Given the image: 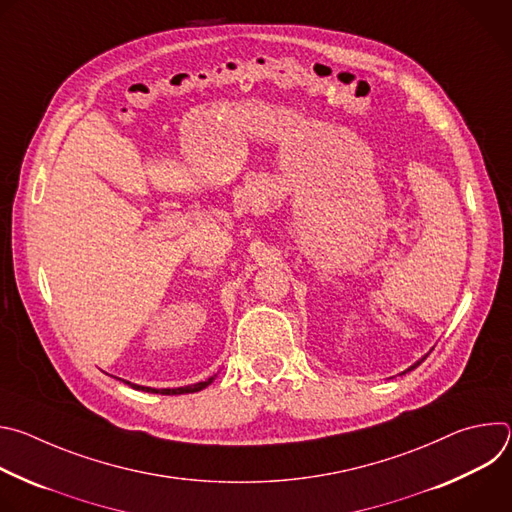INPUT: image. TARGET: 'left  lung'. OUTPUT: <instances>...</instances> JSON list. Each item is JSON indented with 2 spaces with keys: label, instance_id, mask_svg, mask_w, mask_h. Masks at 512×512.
Masks as SVG:
<instances>
[{
  "label": "left lung",
  "instance_id": "1",
  "mask_svg": "<svg viewBox=\"0 0 512 512\" xmlns=\"http://www.w3.org/2000/svg\"><path fill=\"white\" fill-rule=\"evenodd\" d=\"M423 360H425V356H423V358H421V360H417V362H415V364H413V367H409V369H407V371H413V369H417V367H419V364H421V362H423ZM407 371H405V373H407Z\"/></svg>",
  "mask_w": 512,
  "mask_h": 512
}]
</instances>
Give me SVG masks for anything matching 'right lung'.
<instances>
[{
	"label": "right lung",
	"mask_w": 512,
	"mask_h": 512,
	"mask_svg": "<svg viewBox=\"0 0 512 512\" xmlns=\"http://www.w3.org/2000/svg\"><path fill=\"white\" fill-rule=\"evenodd\" d=\"M214 381V377L202 381V383H196V385H188V387H178V389H152V387H141V385H131L129 381H125L127 385H131L133 389L137 391H145V393H160V395H184V393H196V391H202L206 389L210 383Z\"/></svg>",
	"instance_id": "obj_1"
}]
</instances>
